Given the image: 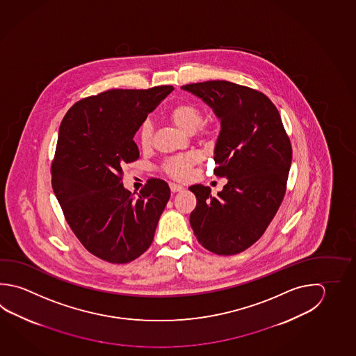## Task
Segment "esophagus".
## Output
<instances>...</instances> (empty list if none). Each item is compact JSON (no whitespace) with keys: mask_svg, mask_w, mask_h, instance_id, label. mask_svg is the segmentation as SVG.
<instances>
[{"mask_svg":"<svg viewBox=\"0 0 356 356\" xmlns=\"http://www.w3.org/2000/svg\"><path fill=\"white\" fill-rule=\"evenodd\" d=\"M169 187H170V191L175 193V192H181L184 187L181 186V184H177V183H169Z\"/></svg>","mask_w":356,"mask_h":356,"instance_id":"1","label":"esophagus"}]
</instances>
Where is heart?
<instances>
[{
    "instance_id": "b5f03b06",
    "label": "heart",
    "mask_w": 356,
    "mask_h": 356,
    "mask_svg": "<svg viewBox=\"0 0 356 356\" xmlns=\"http://www.w3.org/2000/svg\"><path fill=\"white\" fill-rule=\"evenodd\" d=\"M201 108L193 103L178 104L173 109L169 111L170 122L178 127L184 133H193L194 130L202 123ZM153 139V125L147 120L142 124L140 129L138 131V140L143 148H149L152 145ZM201 161V154L197 152H191L187 154L177 155L167 159L163 164V169L167 175L173 177L175 179H186L191 175V170L197 163Z\"/></svg>"
}]
</instances>
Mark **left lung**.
<instances>
[{
	"label": "left lung",
	"instance_id": "8db88e82",
	"mask_svg": "<svg viewBox=\"0 0 356 356\" xmlns=\"http://www.w3.org/2000/svg\"><path fill=\"white\" fill-rule=\"evenodd\" d=\"M181 89L202 99L220 119L214 175L228 179L216 197L209 187H189L197 198L191 227L208 251L237 254L259 241L277 213L291 167V143L276 106L259 91L225 80Z\"/></svg>",
	"mask_w": 356,
	"mask_h": 356
}]
</instances>
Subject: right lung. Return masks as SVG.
I'll return each instance as SVG.
<instances>
[{
	"label": "right lung",
	"mask_w": 356,
	"mask_h": 356,
	"mask_svg": "<svg viewBox=\"0 0 356 356\" xmlns=\"http://www.w3.org/2000/svg\"><path fill=\"white\" fill-rule=\"evenodd\" d=\"M173 89L104 91L74 104L60 124L54 193L83 246L110 264H128L148 250L168 203L167 181L152 178L134 197L122 175L139 158L136 131Z\"/></svg>",
	"instance_id": "obj_1"
}]
</instances>
